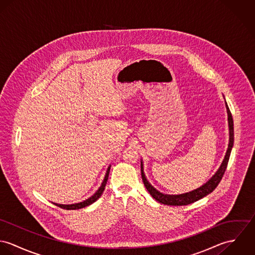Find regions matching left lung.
Segmentation results:
<instances>
[{
	"label": "left lung",
	"mask_w": 255,
	"mask_h": 255,
	"mask_svg": "<svg viewBox=\"0 0 255 255\" xmlns=\"http://www.w3.org/2000/svg\"><path fill=\"white\" fill-rule=\"evenodd\" d=\"M226 108H227V113H228V123H229V130H230V139H229V145L228 149L225 155V158L218 169V171L215 173V175L206 182L203 185H201L200 187L186 192V193H182V194H175V195H170V194H164L160 191H158L156 188H154L149 182L146 180L145 175L143 172V164L141 161V177H142V181L145 185L146 189L148 190V192L150 193V195L157 200L158 202L165 204V205H172V206H182V205H187L190 203H193L199 199H201L202 197L206 196L207 194L211 193L217 186H218L219 182H221L224 173L227 169L228 166V162H229V158L231 155V151L234 145V121H233V117L231 114V111L228 107V104L226 103Z\"/></svg>",
	"instance_id": "1"
}]
</instances>
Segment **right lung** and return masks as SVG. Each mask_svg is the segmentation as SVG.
<instances>
[{"label":"right lung","instance_id":"add662e5","mask_svg":"<svg viewBox=\"0 0 255 255\" xmlns=\"http://www.w3.org/2000/svg\"><path fill=\"white\" fill-rule=\"evenodd\" d=\"M110 168H111V166L108 167V169H107V172H106L104 181L102 182L101 186L99 187V189H98L92 196H90L88 199H86V200H84V201H82V202H79V203H74V204H67V205H65V204H58V203H54V204H55L56 206H59V207L63 208V209H67V210H76V209L84 208V207H86V206H88V205L94 203V202L102 195V193H103V191H104V189H105L106 183H107L108 178H109Z\"/></svg>","mask_w":255,"mask_h":255}]
</instances>
